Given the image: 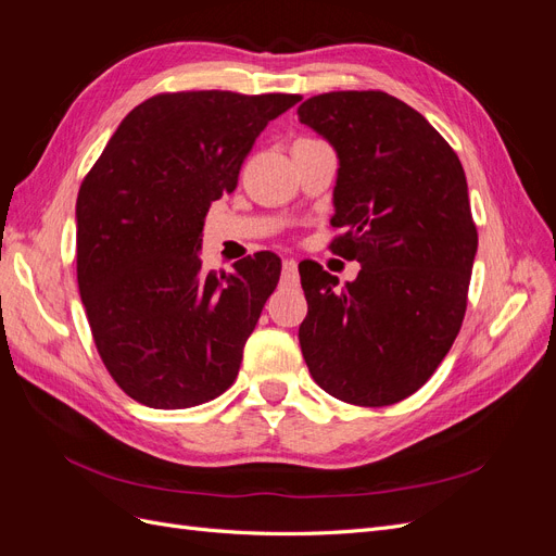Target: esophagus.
Segmentation results:
<instances>
[{
	"label": "esophagus",
	"instance_id": "34e87169",
	"mask_svg": "<svg viewBox=\"0 0 556 556\" xmlns=\"http://www.w3.org/2000/svg\"><path fill=\"white\" fill-rule=\"evenodd\" d=\"M282 282L296 285V262L294 260H285L282 262Z\"/></svg>",
	"mask_w": 556,
	"mask_h": 556
}]
</instances>
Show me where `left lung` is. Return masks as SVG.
I'll use <instances>...</instances> for the list:
<instances>
[{"label":"left lung","mask_w":556,"mask_h":556,"mask_svg":"<svg viewBox=\"0 0 556 556\" xmlns=\"http://www.w3.org/2000/svg\"><path fill=\"white\" fill-rule=\"evenodd\" d=\"M296 115L339 155L329 248L362 264L341 290L299 264L301 352L327 394L392 406L433 376L464 323L478 250L464 166L422 113L380 90L317 94Z\"/></svg>","instance_id":"obj_1"}]
</instances>
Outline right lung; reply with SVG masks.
I'll list each match as a JSON object with an SVG mask.
<instances>
[{
	"label": "right lung",
	"instance_id": "add662e5",
	"mask_svg": "<svg viewBox=\"0 0 556 556\" xmlns=\"http://www.w3.org/2000/svg\"><path fill=\"white\" fill-rule=\"evenodd\" d=\"M301 94L162 92L127 113L76 199V276L92 339L121 390L178 410L229 390L280 278L255 252L201 264L215 199L237 190L260 131Z\"/></svg>",
	"mask_w": 556,
	"mask_h": 556
}]
</instances>
